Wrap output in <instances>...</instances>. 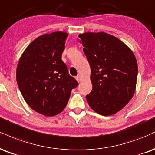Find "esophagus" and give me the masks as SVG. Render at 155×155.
<instances>
[{
	"instance_id": "34e87169",
	"label": "esophagus",
	"mask_w": 155,
	"mask_h": 155,
	"mask_svg": "<svg viewBox=\"0 0 155 155\" xmlns=\"http://www.w3.org/2000/svg\"><path fill=\"white\" fill-rule=\"evenodd\" d=\"M76 81H78V82H80V81H81V77L80 76H77L76 77Z\"/></svg>"
}]
</instances>
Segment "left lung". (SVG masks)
<instances>
[{"mask_svg":"<svg viewBox=\"0 0 155 155\" xmlns=\"http://www.w3.org/2000/svg\"><path fill=\"white\" fill-rule=\"evenodd\" d=\"M91 68L92 92L86 96L98 114L111 115L127 105L135 92L137 59L122 41L105 32L79 35Z\"/></svg>","mask_w":155,"mask_h":155,"instance_id":"obj_1","label":"left lung"}]
</instances>
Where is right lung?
<instances>
[{"mask_svg":"<svg viewBox=\"0 0 155 155\" xmlns=\"http://www.w3.org/2000/svg\"><path fill=\"white\" fill-rule=\"evenodd\" d=\"M68 33L55 31L37 37L26 48L16 68V81L31 109L45 116L61 113L79 83L61 59Z\"/></svg>","mask_w":155,"mask_h":155,"instance_id":"obj_1","label":"right lung"}]
</instances>
